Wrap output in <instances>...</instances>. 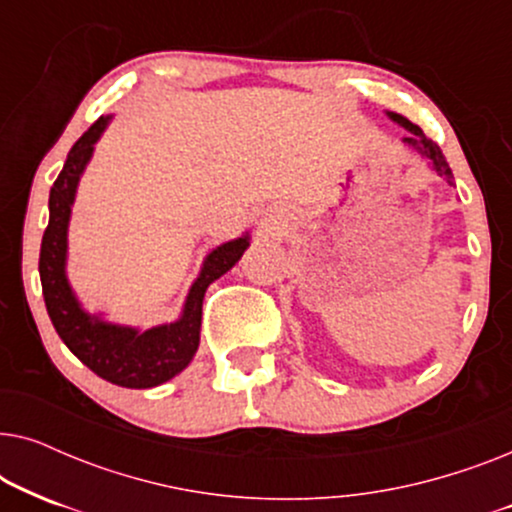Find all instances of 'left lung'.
I'll return each instance as SVG.
<instances>
[{"label":"left lung","instance_id":"1","mask_svg":"<svg viewBox=\"0 0 512 512\" xmlns=\"http://www.w3.org/2000/svg\"><path fill=\"white\" fill-rule=\"evenodd\" d=\"M387 116L391 118V121L394 123H398L401 125V128H405L408 130V135H405L401 142L408 146L410 151H415L419 158H424L426 163H429V167L433 172L438 174V177H443L447 184H454V177H452V170H450V165H447V160H445V156H443V151H440V146L436 144V142H431L429 137L424 135L422 132V128H419V125H415V123H410L408 118L405 116H401V114H394V111H387Z\"/></svg>","mask_w":512,"mask_h":512}]
</instances>
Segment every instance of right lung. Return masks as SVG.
Here are the masks:
<instances>
[{
	"mask_svg": "<svg viewBox=\"0 0 512 512\" xmlns=\"http://www.w3.org/2000/svg\"><path fill=\"white\" fill-rule=\"evenodd\" d=\"M114 116H102L67 153L65 167L48 195V228L41 240L39 277L48 317L62 342L83 366L102 380L125 389H151L177 377L193 361L200 345L202 300L209 284L226 275L251 244L249 230L209 251L186 293L179 319L151 328L123 326L107 321L102 312H88L76 298L67 277L69 221L76 188L93 158L95 144Z\"/></svg>",
	"mask_w": 512,
	"mask_h": 512,
	"instance_id": "1",
	"label": "right lung"
}]
</instances>
